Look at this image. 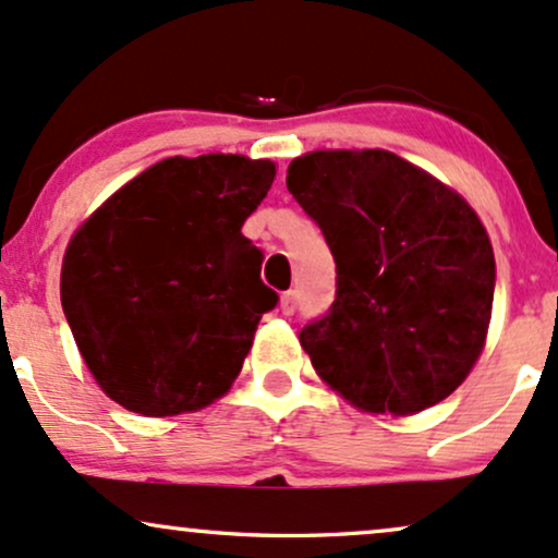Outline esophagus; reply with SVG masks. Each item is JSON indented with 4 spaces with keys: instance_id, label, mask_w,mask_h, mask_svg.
Segmentation results:
<instances>
[{
    "instance_id": "obj_1",
    "label": "esophagus",
    "mask_w": 558,
    "mask_h": 558,
    "mask_svg": "<svg viewBox=\"0 0 558 558\" xmlns=\"http://www.w3.org/2000/svg\"><path fill=\"white\" fill-rule=\"evenodd\" d=\"M279 307H281V313H284V316H294V313H298V294H294V292L281 294Z\"/></svg>"
}]
</instances>
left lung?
Wrapping results in <instances>:
<instances>
[{
	"label": "left lung",
	"instance_id": "left-lung-1",
	"mask_svg": "<svg viewBox=\"0 0 558 558\" xmlns=\"http://www.w3.org/2000/svg\"><path fill=\"white\" fill-rule=\"evenodd\" d=\"M287 190L337 264V298L300 331L318 376L371 412L447 399L481 355L496 290L473 208L389 150L300 156Z\"/></svg>",
	"mask_w": 558,
	"mask_h": 558
}]
</instances>
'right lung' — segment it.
I'll return each instance as SVG.
<instances>
[{"label": "right lung", "mask_w": 558, "mask_h": 558, "mask_svg": "<svg viewBox=\"0 0 558 558\" xmlns=\"http://www.w3.org/2000/svg\"><path fill=\"white\" fill-rule=\"evenodd\" d=\"M277 167L245 156L163 159L77 229L62 311L107 395L141 415L201 410L232 386L279 294L240 232Z\"/></svg>", "instance_id": "right-lung-1"}]
</instances>
